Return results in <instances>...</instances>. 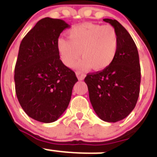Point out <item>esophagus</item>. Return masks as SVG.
Masks as SVG:
<instances>
[{"instance_id": "esophagus-1", "label": "esophagus", "mask_w": 157, "mask_h": 157, "mask_svg": "<svg viewBox=\"0 0 157 157\" xmlns=\"http://www.w3.org/2000/svg\"><path fill=\"white\" fill-rule=\"evenodd\" d=\"M76 76L79 80H83L84 78L86 77V75H84L83 73H82L80 71H76Z\"/></svg>"}]
</instances>
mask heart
I'll return each mask as SVG.
<instances>
[{"instance_id": "obj_1", "label": "heart", "mask_w": 157, "mask_h": 157, "mask_svg": "<svg viewBox=\"0 0 157 157\" xmlns=\"http://www.w3.org/2000/svg\"><path fill=\"white\" fill-rule=\"evenodd\" d=\"M68 37L69 39L59 37L56 41L60 59L66 67H73L81 54L83 58L76 65L78 70L92 67L94 71H102L116 58L119 40L111 25L84 23L71 28Z\"/></svg>"}]
</instances>
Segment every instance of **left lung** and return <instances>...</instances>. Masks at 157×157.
<instances>
[{"instance_id": "obj_1", "label": "left lung", "mask_w": 157, "mask_h": 157, "mask_svg": "<svg viewBox=\"0 0 157 157\" xmlns=\"http://www.w3.org/2000/svg\"><path fill=\"white\" fill-rule=\"evenodd\" d=\"M103 21L116 29L117 54L109 67L87 74L84 81L97 116L103 121L116 123L126 118L136 107L140 94V66L137 47L126 29L116 20Z\"/></svg>"}]
</instances>
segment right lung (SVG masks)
I'll list each match as a JSON object with an SVG mask.
<instances>
[{
    "instance_id": "obj_1",
    "label": "right lung",
    "mask_w": 157,
    "mask_h": 157,
    "mask_svg": "<svg viewBox=\"0 0 157 157\" xmlns=\"http://www.w3.org/2000/svg\"><path fill=\"white\" fill-rule=\"evenodd\" d=\"M70 25L42 18L28 32L19 47L14 70L15 90L24 111L41 123L56 121L70 103L78 78L60 59L56 41Z\"/></svg>"
}]
</instances>
